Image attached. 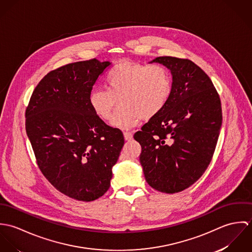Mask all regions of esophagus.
I'll list each match as a JSON object with an SVG mask.
<instances>
[{"mask_svg": "<svg viewBox=\"0 0 252 252\" xmlns=\"http://www.w3.org/2000/svg\"><path fill=\"white\" fill-rule=\"evenodd\" d=\"M124 139H125V141H131V140H133V133H131V132H124Z\"/></svg>", "mask_w": 252, "mask_h": 252, "instance_id": "esophagus-1", "label": "esophagus"}]
</instances>
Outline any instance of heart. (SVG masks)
Segmentation results:
<instances>
[{
    "label": "heart",
    "instance_id": "heart-1",
    "mask_svg": "<svg viewBox=\"0 0 252 252\" xmlns=\"http://www.w3.org/2000/svg\"><path fill=\"white\" fill-rule=\"evenodd\" d=\"M106 84L108 89L91 91L89 104L99 118L108 121L118 101L120 107L111 124L120 129H129L141 119L155 117L165 108L172 93V79L164 67L131 61H121L110 69Z\"/></svg>",
    "mask_w": 252,
    "mask_h": 252
}]
</instances>
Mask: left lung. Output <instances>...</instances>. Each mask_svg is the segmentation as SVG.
<instances>
[{
    "instance_id": "1",
    "label": "left lung",
    "mask_w": 252,
    "mask_h": 252,
    "mask_svg": "<svg viewBox=\"0 0 252 252\" xmlns=\"http://www.w3.org/2000/svg\"><path fill=\"white\" fill-rule=\"evenodd\" d=\"M149 63L170 70L172 93L134 139L142 146L146 182L173 194L191 186L210 165L222 124L221 103L211 78L192 61L163 56Z\"/></svg>"
}]
</instances>
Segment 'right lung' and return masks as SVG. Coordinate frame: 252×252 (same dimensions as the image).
Here are the masks:
<instances>
[{
    "label": "right lung",
    "mask_w": 252,
    "mask_h": 252,
    "mask_svg": "<svg viewBox=\"0 0 252 252\" xmlns=\"http://www.w3.org/2000/svg\"><path fill=\"white\" fill-rule=\"evenodd\" d=\"M111 66L97 59L48 72L26 109V133L43 176L61 193L90 202L110 186L112 167L124 144L122 132L93 111V85Z\"/></svg>",
    "instance_id": "obj_1"
}]
</instances>
